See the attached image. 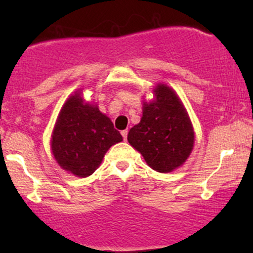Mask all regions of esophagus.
Returning a JSON list of instances; mask_svg holds the SVG:
<instances>
[{
    "label": "esophagus",
    "mask_w": 253,
    "mask_h": 253,
    "mask_svg": "<svg viewBox=\"0 0 253 253\" xmlns=\"http://www.w3.org/2000/svg\"><path fill=\"white\" fill-rule=\"evenodd\" d=\"M121 134H123L124 140H127V134H128V130H127V129L123 130V132H121Z\"/></svg>",
    "instance_id": "34e87169"
}]
</instances>
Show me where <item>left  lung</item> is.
I'll return each instance as SVG.
<instances>
[{"mask_svg":"<svg viewBox=\"0 0 253 253\" xmlns=\"http://www.w3.org/2000/svg\"><path fill=\"white\" fill-rule=\"evenodd\" d=\"M156 100L145 103L140 123L129 129L127 140L158 172L182 165L194 146V130L187 110L172 89L159 84Z\"/></svg>","mask_w":253,"mask_h":253,"instance_id":"obj_1","label":"left lung"}]
</instances>
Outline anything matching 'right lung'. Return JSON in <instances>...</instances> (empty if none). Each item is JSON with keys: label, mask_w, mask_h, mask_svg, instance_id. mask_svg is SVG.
I'll return each mask as SVG.
<instances>
[{"label": "right lung", "mask_w": 253, "mask_h": 253, "mask_svg": "<svg viewBox=\"0 0 253 253\" xmlns=\"http://www.w3.org/2000/svg\"><path fill=\"white\" fill-rule=\"evenodd\" d=\"M123 135L96 106L83 103L80 92L66 101L52 134L54 158L64 170L88 177L97 169L104 153Z\"/></svg>", "instance_id": "right-lung-1"}]
</instances>
